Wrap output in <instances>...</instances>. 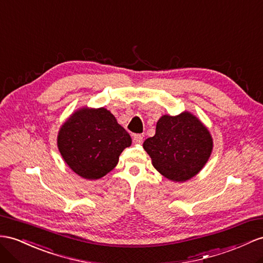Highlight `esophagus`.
I'll return each mask as SVG.
<instances>
[{"label": "esophagus", "instance_id": "1", "mask_svg": "<svg viewBox=\"0 0 263 263\" xmlns=\"http://www.w3.org/2000/svg\"><path fill=\"white\" fill-rule=\"evenodd\" d=\"M143 141V136H141V134H134L133 136V142L136 144H140L142 143Z\"/></svg>", "mask_w": 263, "mask_h": 263}]
</instances>
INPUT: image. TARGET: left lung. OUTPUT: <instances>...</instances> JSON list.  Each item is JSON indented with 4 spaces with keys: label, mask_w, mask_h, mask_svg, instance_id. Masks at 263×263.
<instances>
[{
    "label": "left lung",
    "mask_w": 263,
    "mask_h": 263,
    "mask_svg": "<svg viewBox=\"0 0 263 263\" xmlns=\"http://www.w3.org/2000/svg\"><path fill=\"white\" fill-rule=\"evenodd\" d=\"M144 150L159 173L173 182H184L203 169L213 149V139L201 120L189 111L161 117L156 134Z\"/></svg>",
    "instance_id": "8db88e82"
}]
</instances>
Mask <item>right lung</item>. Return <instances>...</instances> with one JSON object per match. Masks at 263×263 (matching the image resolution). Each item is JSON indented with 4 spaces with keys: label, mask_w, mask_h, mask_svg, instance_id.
I'll use <instances>...</instances> for the list:
<instances>
[{
    "label": "right lung",
    "mask_w": 263,
    "mask_h": 263,
    "mask_svg": "<svg viewBox=\"0 0 263 263\" xmlns=\"http://www.w3.org/2000/svg\"><path fill=\"white\" fill-rule=\"evenodd\" d=\"M64 162L81 178L98 180L112 171L132 139L105 107L82 106L65 120L58 133Z\"/></svg>",
    "instance_id": "obj_1"
}]
</instances>
